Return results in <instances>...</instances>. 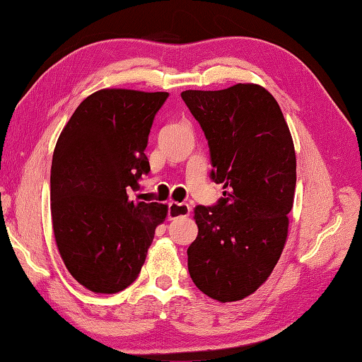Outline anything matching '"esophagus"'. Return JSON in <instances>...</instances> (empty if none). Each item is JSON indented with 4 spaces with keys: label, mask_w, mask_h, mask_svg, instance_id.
Returning <instances> with one entry per match:
<instances>
[{
    "label": "esophagus",
    "mask_w": 362,
    "mask_h": 362,
    "mask_svg": "<svg viewBox=\"0 0 362 362\" xmlns=\"http://www.w3.org/2000/svg\"><path fill=\"white\" fill-rule=\"evenodd\" d=\"M190 211H192L190 204L172 202L168 204V219L173 221V219H178V217H186L190 214Z\"/></svg>",
    "instance_id": "34e87169"
}]
</instances>
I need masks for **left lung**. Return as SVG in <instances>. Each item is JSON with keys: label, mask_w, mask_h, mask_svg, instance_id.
Listing matches in <instances>:
<instances>
[{"label": "left lung", "mask_w": 362, "mask_h": 362, "mask_svg": "<svg viewBox=\"0 0 362 362\" xmlns=\"http://www.w3.org/2000/svg\"><path fill=\"white\" fill-rule=\"evenodd\" d=\"M206 135L216 206H197L199 235L187 249L197 288L219 303L241 301L268 281L287 243L296 154L277 100L263 86L181 93Z\"/></svg>", "instance_id": "left-lung-1"}]
</instances>
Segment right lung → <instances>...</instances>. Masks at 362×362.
<instances>
[{
    "instance_id": "right-lung-1",
    "label": "right lung",
    "mask_w": 362,
    "mask_h": 362,
    "mask_svg": "<svg viewBox=\"0 0 362 362\" xmlns=\"http://www.w3.org/2000/svg\"><path fill=\"white\" fill-rule=\"evenodd\" d=\"M167 98L99 90L77 107L54 146V241L71 276L93 293H118L139 277L156 227L168 214L167 204L129 199L149 172L148 135Z\"/></svg>"
}]
</instances>
